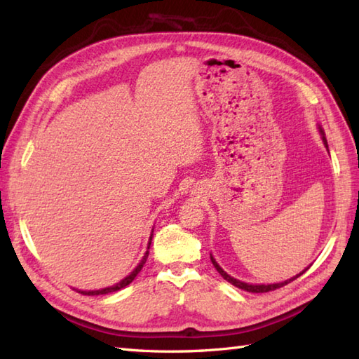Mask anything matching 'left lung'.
I'll return each instance as SVG.
<instances>
[{
  "mask_svg": "<svg viewBox=\"0 0 359 359\" xmlns=\"http://www.w3.org/2000/svg\"><path fill=\"white\" fill-rule=\"evenodd\" d=\"M319 133L323 134V142H324V144H325V148H329V147H327V140H325L324 131H323L321 128H319ZM211 262H212V265H215V269L220 273V276H222L225 280L230 282V284H233L234 287L245 290V292H250V293H266V292H273V290H276V288H280V287H284V285L290 284V282L294 280L296 278H299L301 274H304V273L307 271V269H306V270H302L299 274H296V276H293L292 279H287V280H284V282H278V284H266V285H264V284H257V285H253V284H247V282H242V280H239V279H234V278H231L230 274L225 273L222 269H220V265L216 262V259L212 257V256H211Z\"/></svg>",
  "mask_w": 359,
  "mask_h": 359,
  "instance_id": "obj_1",
  "label": "left lung"
}]
</instances>
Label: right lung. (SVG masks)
<instances>
[{
	"label": "right lung",
	"mask_w": 359,
	"mask_h": 359,
	"mask_svg": "<svg viewBox=\"0 0 359 359\" xmlns=\"http://www.w3.org/2000/svg\"><path fill=\"white\" fill-rule=\"evenodd\" d=\"M151 239H152V234H151V238H149V243H148V250H149V245H151ZM148 255H149V251H147V253H144V256H143V259L140 261V264L135 266L134 269V271L131 273V274H128V276L125 278V279H121L120 282H117L116 285H112V287H106V288H102V290H93V292H83V290H79V293H81V294H88V296H95V294H108V293H112V292H117V290H121V288H125L126 285H129L131 284V282L135 279V276L137 274L140 273V270L143 269V265H144V262H147V259H148Z\"/></svg>",
	"instance_id": "1"
}]
</instances>
